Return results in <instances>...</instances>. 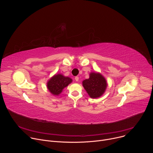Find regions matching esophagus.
<instances>
[{"mask_svg": "<svg viewBox=\"0 0 153 153\" xmlns=\"http://www.w3.org/2000/svg\"><path fill=\"white\" fill-rule=\"evenodd\" d=\"M75 80H76V81H77V82L79 80V77H78V76L75 77Z\"/></svg>", "mask_w": 153, "mask_h": 153, "instance_id": "esophagus-1", "label": "esophagus"}]
</instances>
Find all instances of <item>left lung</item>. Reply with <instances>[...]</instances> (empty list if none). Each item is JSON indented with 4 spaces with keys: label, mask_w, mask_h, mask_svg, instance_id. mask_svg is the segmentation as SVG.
<instances>
[{
    "label": "left lung",
    "mask_w": 153,
    "mask_h": 153,
    "mask_svg": "<svg viewBox=\"0 0 153 153\" xmlns=\"http://www.w3.org/2000/svg\"><path fill=\"white\" fill-rule=\"evenodd\" d=\"M84 88L91 98H97L105 92L107 83L105 79L100 74L91 73L90 78L82 82Z\"/></svg>",
    "instance_id": "left-lung-1"
}]
</instances>
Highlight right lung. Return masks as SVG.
Here are the masks:
<instances>
[{
	"label": "right lung",
	"mask_w": 153,
	"mask_h": 153,
	"mask_svg": "<svg viewBox=\"0 0 153 153\" xmlns=\"http://www.w3.org/2000/svg\"><path fill=\"white\" fill-rule=\"evenodd\" d=\"M72 79L62 74L54 76L47 83V88L53 95L58 96L63 89L71 83Z\"/></svg>",
	"instance_id": "right-lung-1"
}]
</instances>
